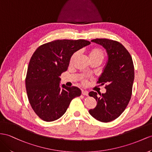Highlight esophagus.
I'll list each match as a JSON object with an SVG mask.
<instances>
[{"instance_id":"obj_1","label":"esophagus","mask_w":152,"mask_h":152,"mask_svg":"<svg viewBox=\"0 0 152 152\" xmlns=\"http://www.w3.org/2000/svg\"><path fill=\"white\" fill-rule=\"evenodd\" d=\"M81 93H82V94L84 95V96H88V92L87 91L82 90V91H81Z\"/></svg>"}]
</instances>
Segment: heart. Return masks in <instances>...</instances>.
<instances>
[{
  "label": "heart",
  "instance_id": "1",
  "mask_svg": "<svg viewBox=\"0 0 152 152\" xmlns=\"http://www.w3.org/2000/svg\"><path fill=\"white\" fill-rule=\"evenodd\" d=\"M77 56V52H76L72 54V55L71 56L70 58V64H72L73 61L75 60L76 56ZM88 56L89 60L90 61H94L98 60L101 62H102L104 58V50L98 47H96V48H93L88 50ZM81 83L83 85H85L87 83V81L85 78L81 79Z\"/></svg>",
  "mask_w": 152,
  "mask_h": 152
}]
</instances>
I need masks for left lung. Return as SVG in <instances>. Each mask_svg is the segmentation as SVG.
<instances>
[{"instance_id": "left-lung-1", "label": "left lung", "mask_w": 152, "mask_h": 152, "mask_svg": "<svg viewBox=\"0 0 152 152\" xmlns=\"http://www.w3.org/2000/svg\"><path fill=\"white\" fill-rule=\"evenodd\" d=\"M102 45L108 54V61L98 83L105 84L107 92L97 96L89 92L98 102L94 109L89 110L93 118L101 122H110L118 118L125 110L131 99L134 80V66L132 56L119 43L107 38L91 40Z\"/></svg>"}]
</instances>
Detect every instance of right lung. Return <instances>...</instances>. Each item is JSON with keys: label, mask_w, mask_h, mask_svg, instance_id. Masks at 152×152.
<instances>
[{"label": "right lung", "mask_w": 152, "mask_h": 152, "mask_svg": "<svg viewBox=\"0 0 152 152\" xmlns=\"http://www.w3.org/2000/svg\"><path fill=\"white\" fill-rule=\"evenodd\" d=\"M91 42L82 40H56L39 46L31 58L26 77L29 103L45 121L63 115L70 103L81 91L76 87H60L61 73L68 69L73 53Z\"/></svg>", "instance_id": "add662e5"}]
</instances>
